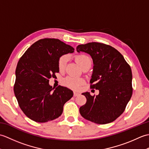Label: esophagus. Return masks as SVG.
Returning <instances> with one entry per match:
<instances>
[{"label":"esophagus","mask_w":149,"mask_h":149,"mask_svg":"<svg viewBox=\"0 0 149 149\" xmlns=\"http://www.w3.org/2000/svg\"><path fill=\"white\" fill-rule=\"evenodd\" d=\"M80 93H78V92H76V91H74V97H77L78 95H79Z\"/></svg>","instance_id":"34e87169"}]
</instances>
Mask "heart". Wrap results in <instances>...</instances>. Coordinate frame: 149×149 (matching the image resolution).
Returning <instances> with one entry per match:
<instances>
[{"mask_svg": "<svg viewBox=\"0 0 149 149\" xmlns=\"http://www.w3.org/2000/svg\"><path fill=\"white\" fill-rule=\"evenodd\" d=\"M68 57L67 55H63L60 57L58 63V66L59 71L62 72L65 69L66 63L68 62ZM75 59L82 68H84V66L91 64V60L90 57L86 54H81L75 56ZM63 83L65 86L70 88L78 89L81 85L83 84L84 81L81 78L68 76L63 79Z\"/></svg>", "mask_w": 149, "mask_h": 149, "instance_id": "b5f03b06", "label": "heart"}]
</instances>
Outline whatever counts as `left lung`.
<instances>
[{"label":"left lung","instance_id":"1","mask_svg":"<svg viewBox=\"0 0 149 149\" xmlns=\"http://www.w3.org/2000/svg\"><path fill=\"white\" fill-rule=\"evenodd\" d=\"M78 52H84L93 62L90 88L99 94L83 95L86 102L79 108L81 116L98 124L113 122L124 111L132 94V71L123 56L114 47L98 42L77 47Z\"/></svg>","mask_w":149,"mask_h":149}]
</instances>
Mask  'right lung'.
<instances>
[{
	"mask_svg": "<svg viewBox=\"0 0 149 149\" xmlns=\"http://www.w3.org/2000/svg\"><path fill=\"white\" fill-rule=\"evenodd\" d=\"M74 49L58 39L44 38L33 43L19 59L16 68L14 93L18 105L28 118L39 123L58 118L63 106L73 97V91L49 84L59 72L61 56Z\"/></svg>",
	"mask_w": 149,
	"mask_h": 149,
	"instance_id": "obj_1",
	"label": "right lung"
}]
</instances>
